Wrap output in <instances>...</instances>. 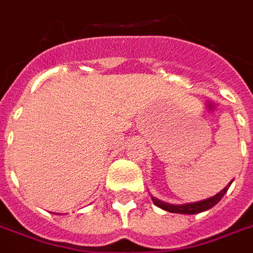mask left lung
Instances as JSON below:
<instances>
[{
    "instance_id": "obj_1",
    "label": "left lung",
    "mask_w": 253,
    "mask_h": 253,
    "mask_svg": "<svg viewBox=\"0 0 253 253\" xmlns=\"http://www.w3.org/2000/svg\"><path fill=\"white\" fill-rule=\"evenodd\" d=\"M231 182L232 181H230V184H228L224 189H222L219 193H216L215 196L209 197L206 200L197 201V202H190V204L174 205L158 200V198L154 196H151V198H152V202H154L158 208L163 209V210H166V211L177 212V214H198V212L206 211L209 209H211L212 206H215V205L222 200V197L226 194V192H227L228 188H230Z\"/></svg>"
}]
</instances>
